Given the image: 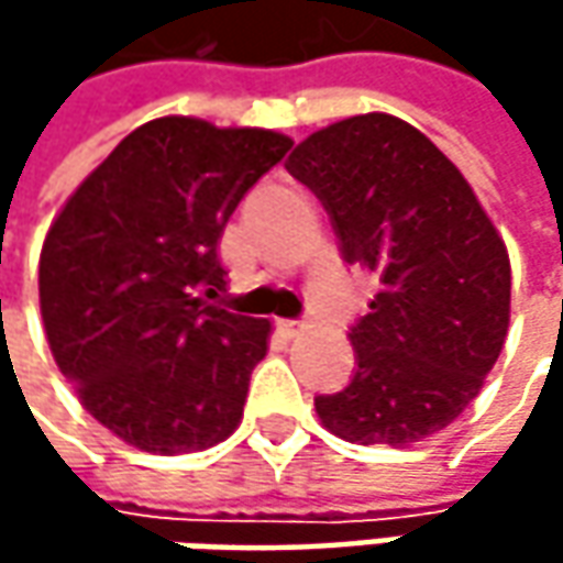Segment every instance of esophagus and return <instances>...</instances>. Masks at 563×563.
I'll list each match as a JSON object with an SVG mask.
<instances>
[{
  "mask_svg": "<svg viewBox=\"0 0 563 563\" xmlns=\"http://www.w3.org/2000/svg\"><path fill=\"white\" fill-rule=\"evenodd\" d=\"M303 325H307L303 319H282V322H278V329H282V335H288V338L300 335V332H303Z\"/></svg>",
  "mask_w": 563,
  "mask_h": 563,
  "instance_id": "1",
  "label": "esophagus"
}]
</instances>
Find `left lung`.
Here are the masks:
<instances>
[{
	"mask_svg": "<svg viewBox=\"0 0 563 563\" xmlns=\"http://www.w3.org/2000/svg\"><path fill=\"white\" fill-rule=\"evenodd\" d=\"M288 172L325 206L344 263L376 275L351 329L357 373L319 395L344 442H420L479 395L505 347L510 260L473 187L413 124L369 112L297 143Z\"/></svg>",
	"mask_w": 563,
	"mask_h": 563,
	"instance_id": "left-lung-1",
	"label": "left lung"
}]
</instances>
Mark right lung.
Wrapping results in <instances>:
<instances>
[{"label": "right lung", "instance_id": "1", "mask_svg": "<svg viewBox=\"0 0 563 563\" xmlns=\"http://www.w3.org/2000/svg\"><path fill=\"white\" fill-rule=\"evenodd\" d=\"M291 137L168 115L131 131L55 216L40 313L62 376L121 442L203 451L244 417L269 319L228 313L219 238Z\"/></svg>", "mask_w": 563, "mask_h": 563}]
</instances>
